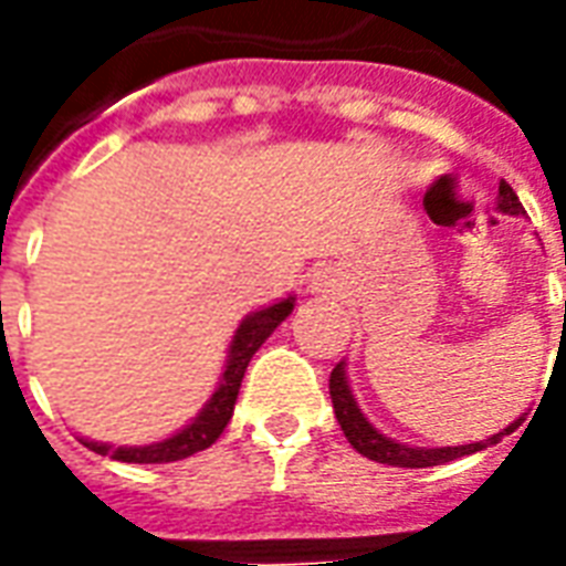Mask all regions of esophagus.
<instances>
[{
	"label": "esophagus",
	"instance_id": "34e87169",
	"mask_svg": "<svg viewBox=\"0 0 566 566\" xmlns=\"http://www.w3.org/2000/svg\"><path fill=\"white\" fill-rule=\"evenodd\" d=\"M315 284H318V291H327V287H336V279H333L331 272H321L318 279H315Z\"/></svg>",
	"mask_w": 566,
	"mask_h": 566
}]
</instances>
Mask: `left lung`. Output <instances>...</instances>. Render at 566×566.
I'll use <instances>...</instances> for the list:
<instances>
[{
  "instance_id": "1",
  "label": "left lung",
  "mask_w": 566,
  "mask_h": 566,
  "mask_svg": "<svg viewBox=\"0 0 566 566\" xmlns=\"http://www.w3.org/2000/svg\"><path fill=\"white\" fill-rule=\"evenodd\" d=\"M500 209L512 211V214H518L522 209V202L515 197V190H512L506 181H500ZM331 400H333V412H336V421L343 427V433L348 437V442L355 446L364 458L369 461H379V463H391V467H437V463H449L454 458H463V454H473V451H482L488 446H494L500 442L503 433H512L515 424H510L503 433H494L485 442H470V446H449V449H409V446H400V442H394V439L381 437L376 427L369 424L367 418L360 416V409H357L355 397L348 391V381H345V369L343 364H336V369L331 373Z\"/></svg>"
}]
</instances>
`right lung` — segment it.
I'll return each mask as SVG.
<instances>
[{"instance_id":"1","label":"right lung","mask_w":566,"mask_h":566,"mask_svg":"<svg viewBox=\"0 0 566 566\" xmlns=\"http://www.w3.org/2000/svg\"><path fill=\"white\" fill-rule=\"evenodd\" d=\"M291 308H294V296H287V300L270 308H260L251 318L242 321V327L235 331L233 345H230V357H227V369H223L218 391L211 394L206 409L181 433L163 439V442H154V446H142V449H108V446H99V442H84V446L96 451V454H112L115 461L124 463H169L209 449L211 442L223 433L227 421L233 418L235 397H239L251 357H254L260 345L266 343V336L291 315Z\"/></svg>"}]
</instances>
